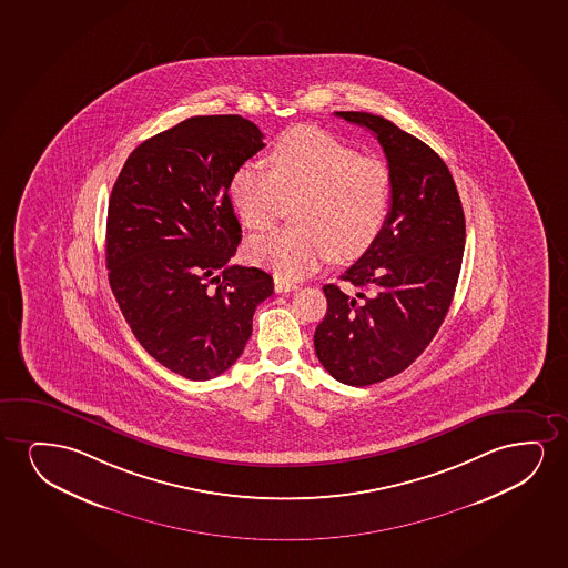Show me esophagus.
I'll return each mask as SVG.
<instances>
[{
	"label": "esophagus",
	"mask_w": 568,
	"mask_h": 568,
	"mask_svg": "<svg viewBox=\"0 0 568 568\" xmlns=\"http://www.w3.org/2000/svg\"><path fill=\"white\" fill-rule=\"evenodd\" d=\"M295 288H298V285L293 283V281L275 277V293H291V291H295Z\"/></svg>",
	"instance_id": "1"
}]
</instances>
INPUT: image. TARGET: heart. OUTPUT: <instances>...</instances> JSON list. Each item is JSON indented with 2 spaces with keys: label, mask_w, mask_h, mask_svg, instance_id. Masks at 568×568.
I'll list each match as a JSON object with an SVG mask.
<instances>
[{
  "label": "heart",
  "mask_w": 568,
  "mask_h": 568,
  "mask_svg": "<svg viewBox=\"0 0 568 568\" xmlns=\"http://www.w3.org/2000/svg\"><path fill=\"white\" fill-rule=\"evenodd\" d=\"M293 225L250 239L246 254L283 280H301L320 265L363 256L381 236L392 207L394 182L388 164L314 125L281 133L264 164H239L229 195L252 231L272 225L280 195H293Z\"/></svg>",
  "instance_id": "1"
}]
</instances>
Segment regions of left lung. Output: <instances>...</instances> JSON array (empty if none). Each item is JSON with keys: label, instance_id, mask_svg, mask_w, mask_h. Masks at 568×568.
<instances>
[{"label": "left lung", "instance_id": "obj_1", "mask_svg": "<svg viewBox=\"0 0 568 568\" xmlns=\"http://www.w3.org/2000/svg\"><path fill=\"white\" fill-rule=\"evenodd\" d=\"M374 133L394 182L388 221L343 273L358 293L324 285L327 312L314 334L335 381L371 386L405 371L443 326L458 283L466 217L450 171L427 143L368 112H335Z\"/></svg>", "mask_w": 568, "mask_h": 568}]
</instances>
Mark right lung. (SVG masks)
I'll use <instances>...</instances> for the list:
<instances>
[{"instance_id":"right-lung-1","label":"right lung","mask_w":568,"mask_h":568,"mask_svg":"<svg viewBox=\"0 0 568 568\" xmlns=\"http://www.w3.org/2000/svg\"><path fill=\"white\" fill-rule=\"evenodd\" d=\"M262 140L236 114L187 118L133 149L110 194L112 293L143 349L190 381L236 363L273 293L270 273L231 264L242 229L229 180Z\"/></svg>"}]
</instances>
